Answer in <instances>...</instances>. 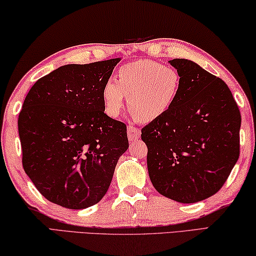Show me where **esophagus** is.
<instances>
[{
  "label": "esophagus",
  "instance_id": "esophagus-1",
  "mask_svg": "<svg viewBox=\"0 0 256 256\" xmlns=\"http://www.w3.org/2000/svg\"><path fill=\"white\" fill-rule=\"evenodd\" d=\"M127 134H128V138L130 142H135L138 138L140 137V130L135 126L129 124L127 127Z\"/></svg>",
  "mask_w": 256,
  "mask_h": 256
}]
</instances>
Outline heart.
Segmentation results:
<instances>
[{
	"label": "heart",
	"mask_w": 256,
	"mask_h": 256,
	"mask_svg": "<svg viewBox=\"0 0 256 256\" xmlns=\"http://www.w3.org/2000/svg\"><path fill=\"white\" fill-rule=\"evenodd\" d=\"M182 74L172 66L154 60H138L121 66L118 82L108 78L102 88L104 110L112 118L122 111L126 98L132 116L152 122L169 112L182 90Z\"/></svg>",
	"instance_id": "obj_1"
}]
</instances>
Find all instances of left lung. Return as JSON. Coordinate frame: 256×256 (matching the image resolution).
Masks as SVG:
<instances>
[{"instance_id": "8db88e82", "label": "left lung", "mask_w": 256, "mask_h": 256, "mask_svg": "<svg viewBox=\"0 0 256 256\" xmlns=\"http://www.w3.org/2000/svg\"><path fill=\"white\" fill-rule=\"evenodd\" d=\"M169 64L182 74L172 108L142 129L156 190L179 203H196L224 186L240 158L242 116L222 79L186 58Z\"/></svg>"}]
</instances>
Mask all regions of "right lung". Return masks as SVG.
Masks as SVG:
<instances>
[{
    "label": "right lung",
    "mask_w": 256,
    "mask_h": 256,
    "mask_svg": "<svg viewBox=\"0 0 256 256\" xmlns=\"http://www.w3.org/2000/svg\"><path fill=\"white\" fill-rule=\"evenodd\" d=\"M120 58L62 66L38 79L19 113L24 172L50 202L80 210L106 194L127 127L104 113L102 88Z\"/></svg>",
    "instance_id": "1"
}]
</instances>
